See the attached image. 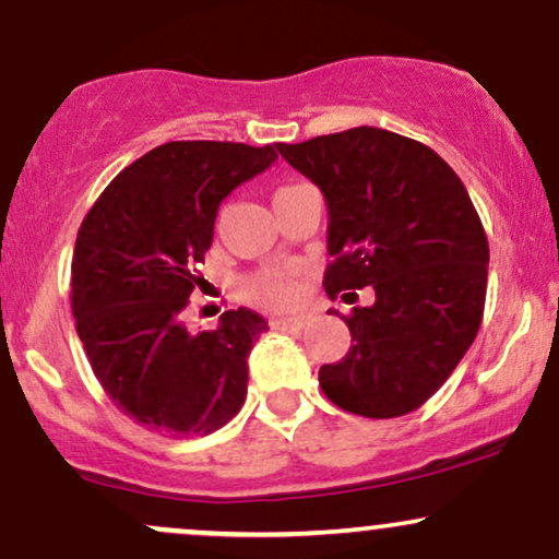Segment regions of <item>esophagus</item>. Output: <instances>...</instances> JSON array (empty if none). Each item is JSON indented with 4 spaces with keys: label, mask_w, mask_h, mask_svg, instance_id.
Wrapping results in <instances>:
<instances>
[{
    "label": "esophagus",
    "mask_w": 559,
    "mask_h": 559,
    "mask_svg": "<svg viewBox=\"0 0 559 559\" xmlns=\"http://www.w3.org/2000/svg\"><path fill=\"white\" fill-rule=\"evenodd\" d=\"M307 323V316H275L271 325L275 331H299Z\"/></svg>",
    "instance_id": "obj_1"
}]
</instances>
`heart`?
I'll use <instances>...</instances> for the list:
<instances>
[{
  "mask_svg": "<svg viewBox=\"0 0 559 559\" xmlns=\"http://www.w3.org/2000/svg\"><path fill=\"white\" fill-rule=\"evenodd\" d=\"M297 271L294 267H271L243 284V294L265 307H286L297 297Z\"/></svg>",
  "mask_w": 559,
  "mask_h": 559,
  "instance_id": "obj_1",
  "label": "heart"
}]
</instances>
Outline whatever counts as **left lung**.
Instances as JSON below:
<instances>
[{
    "mask_svg": "<svg viewBox=\"0 0 559 559\" xmlns=\"http://www.w3.org/2000/svg\"><path fill=\"white\" fill-rule=\"evenodd\" d=\"M278 152L329 204V297L376 292L344 316L352 346L320 368V386L365 418L413 413L452 376L484 318L489 241L467 189L426 144L373 126Z\"/></svg>",
    "mask_w": 559,
    "mask_h": 559,
    "instance_id": "1",
    "label": "left lung"
}]
</instances>
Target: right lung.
I'll return each instance as SVG.
<instances>
[{
    "label": "right lung",
    "instance_id": "1",
    "mask_svg": "<svg viewBox=\"0 0 559 559\" xmlns=\"http://www.w3.org/2000/svg\"><path fill=\"white\" fill-rule=\"evenodd\" d=\"M278 159L271 144L168 141L128 165L83 217L73 252V318L96 381L131 420L170 439L223 428L247 400V357L267 331L239 307L191 333L183 310L197 265L236 186Z\"/></svg>",
    "mask_w": 559,
    "mask_h": 559
}]
</instances>
